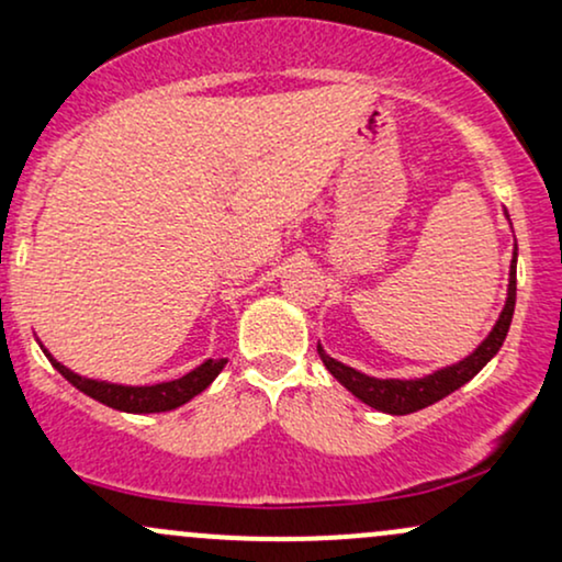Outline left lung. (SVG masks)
I'll use <instances>...</instances> for the list:
<instances>
[{
    "mask_svg": "<svg viewBox=\"0 0 562 562\" xmlns=\"http://www.w3.org/2000/svg\"><path fill=\"white\" fill-rule=\"evenodd\" d=\"M515 269H518V245H515L513 261H509V285H507V301L505 308H502L499 319L492 327V333L486 335V340L475 348L470 357L462 359V362L443 367V370H436L434 375L415 378V380H380L370 378L364 372L353 370V367H346L338 359H333L330 353H325V348L317 346L322 362H325L330 375L338 380L340 385H346L359 402L370 404L372 409L389 412V415H409V412L425 409V406L441 402L443 396H449L451 391L462 389L468 380H473L479 372L492 362L494 353L499 351L502 344H505L509 322H513L515 312Z\"/></svg>",
    "mask_w": 562,
    "mask_h": 562,
    "instance_id": "left-lung-1",
    "label": "left lung"
}]
</instances>
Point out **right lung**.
I'll return each mask as SVG.
<instances>
[{
	"label": "right lung",
	"instance_id": "1",
	"mask_svg": "<svg viewBox=\"0 0 562 562\" xmlns=\"http://www.w3.org/2000/svg\"><path fill=\"white\" fill-rule=\"evenodd\" d=\"M47 359L53 367L60 372L68 383H74L76 389L87 396L97 398L100 404L113 406L121 412H134V415H150V412H169L177 409L190 402L192 396H198L200 391L209 389L214 383V378L224 370L227 359H205L203 364L195 367L187 375L169 380V383H156V385H119V383H105V380H92L76 375L74 370H68L66 364H60L53 353L44 348Z\"/></svg>",
	"mask_w": 562,
	"mask_h": 562
}]
</instances>
